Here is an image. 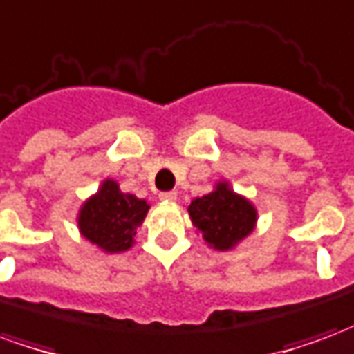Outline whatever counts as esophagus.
Here are the masks:
<instances>
[{"mask_svg":"<svg viewBox=\"0 0 354 354\" xmlns=\"http://www.w3.org/2000/svg\"><path fill=\"white\" fill-rule=\"evenodd\" d=\"M159 199L165 201V203H174L178 199V195L174 192H162L159 193Z\"/></svg>","mask_w":354,"mask_h":354,"instance_id":"34e87169","label":"esophagus"}]
</instances>
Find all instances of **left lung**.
<instances>
[{"mask_svg": "<svg viewBox=\"0 0 354 354\" xmlns=\"http://www.w3.org/2000/svg\"><path fill=\"white\" fill-rule=\"evenodd\" d=\"M195 230L216 250H230L250 235L258 214L250 201L241 197L225 182L208 195L197 197L187 207Z\"/></svg>", "mask_w": 354, "mask_h": 354, "instance_id": "obj_1", "label": "left lung"}]
</instances>
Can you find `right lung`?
<instances>
[{
  "instance_id": "add662e5",
  "label": "right lung",
  "mask_w": 354,
  "mask_h": 354,
  "mask_svg": "<svg viewBox=\"0 0 354 354\" xmlns=\"http://www.w3.org/2000/svg\"><path fill=\"white\" fill-rule=\"evenodd\" d=\"M149 205L131 193H123L113 180H106L96 195L80 210V231L104 252H124L134 243V235Z\"/></svg>"
}]
</instances>
